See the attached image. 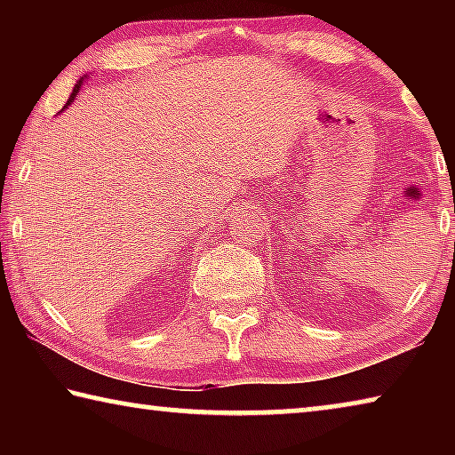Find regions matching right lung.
<instances>
[{"label": "right lung", "instance_id": "obj_1", "mask_svg": "<svg viewBox=\"0 0 455 455\" xmlns=\"http://www.w3.org/2000/svg\"><path fill=\"white\" fill-rule=\"evenodd\" d=\"M84 78H86V76H84ZM84 78H80V80H78V84H76V86H74V92H72V96H70V100H68V102H66V106H64V108H68V106H70V104L74 102V98H76V96H78V92H80V86H82V82H84Z\"/></svg>", "mask_w": 455, "mask_h": 455}]
</instances>
